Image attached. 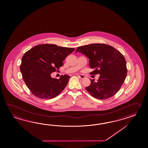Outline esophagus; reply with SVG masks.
<instances>
[{
	"label": "esophagus",
	"mask_w": 148,
	"mask_h": 148,
	"mask_svg": "<svg viewBox=\"0 0 148 148\" xmlns=\"http://www.w3.org/2000/svg\"><path fill=\"white\" fill-rule=\"evenodd\" d=\"M78 77H79V79H84L86 77H85V76L83 75H78Z\"/></svg>",
	"instance_id": "1"
}]
</instances>
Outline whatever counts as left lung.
<instances>
[{
	"label": "left lung",
	"instance_id": "obj_1",
	"mask_svg": "<svg viewBox=\"0 0 148 148\" xmlns=\"http://www.w3.org/2000/svg\"><path fill=\"white\" fill-rule=\"evenodd\" d=\"M79 52L89 58V65L95 69L91 74H100L97 82L90 79L86 88L94 97L106 99L118 92L126 77V61L123 54L114 47L106 44H90L77 47Z\"/></svg>",
	"mask_w": 148,
	"mask_h": 148
}]
</instances>
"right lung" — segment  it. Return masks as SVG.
I'll return each mask as SVG.
<instances>
[{
	"instance_id": "obj_1",
	"label": "right lung",
	"mask_w": 148,
	"mask_h": 148,
	"mask_svg": "<svg viewBox=\"0 0 148 148\" xmlns=\"http://www.w3.org/2000/svg\"><path fill=\"white\" fill-rule=\"evenodd\" d=\"M74 50V48L44 44L25 52L20 69L27 87L34 96L47 99L60 94L69 83L70 76L61 75L57 79L52 78L51 74L62 66L65 58Z\"/></svg>"
}]
</instances>
